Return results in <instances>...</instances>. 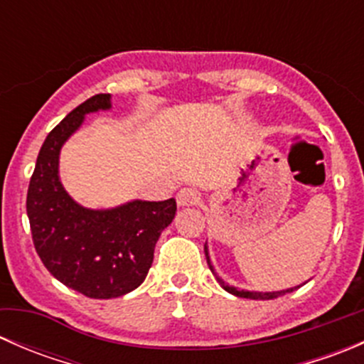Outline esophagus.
Segmentation results:
<instances>
[{
  "mask_svg": "<svg viewBox=\"0 0 364 364\" xmlns=\"http://www.w3.org/2000/svg\"><path fill=\"white\" fill-rule=\"evenodd\" d=\"M179 205H193L200 200V193L196 188H181L176 196Z\"/></svg>",
  "mask_w": 364,
  "mask_h": 364,
  "instance_id": "34e87169",
  "label": "esophagus"
}]
</instances>
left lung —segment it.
<instances>
[{
	"label": "left lung",
	"mask_w": 364,
	"mask_h": 364,
	"mask_svg": "<svg viewBox=\"0 0 364 364\" xmlns=\"http://www.w3.org/2000/svg\"><path fill=\"white\" fill-rule=\"evenodd\" d=\"M204 252H205V260H208L209 269H211L213 274H215V269H213L211 262H209L208 248H205V247H204ZM216 280L220 282V285H222V287L225 289L227 292H230V294H234V296H237V297H247V299H248V297H250V299H274V297H280V296L287 294V292L294 291V289H287V291H278V292H248V291H237V289H234V287H230V285H227L225 282L222 280V278L216 277ZM296 289H297V287H296Z\"/></svg>",
	"instance_id": "8db88e82"
}]
</instances>
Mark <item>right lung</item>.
Masks as SVG:
<instances>
[{
    "label": "right lung",
    "instance_id": "add662e5",
    "mask_svg": "<svg viewBox=\"0 0 364 364\" xmlns=\"http://www.w3.org/2000/svg\"><path fill=\"white\" fill-rule=\"evenodd\" d=\"M109 107L111 95H95L50 130L26 199L33 245L43 266L61 284L93 299L119 297L144 282L161 230L176 215L174 199L93 211L73 203L61 186L58 159L63 142L84 114Z\"/></svg>",
    "mask_w": 364,
    "mask_h": 364
}]
</instances>
